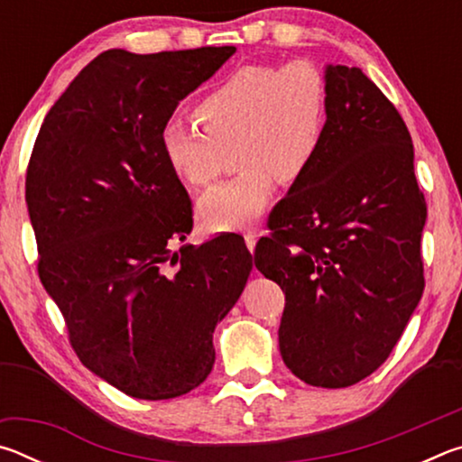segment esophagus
Masks as SVG:
<instances>
[{"instance_id":"esophagus-1","label":"esophagus","mask_w":462,"mask_h":462,"mask_svg":"<svg viewBox=\"0 0 462 462\" xmlns=\"http://www.w3.org/2000/svg\"><path fill=\"white\" fill-rule=\"evenodd\" d=\"M256 240H259V234H256V232H246L245 234V242H246V248L250 250V253H253V250H254Z\"/></svg>"}]
</instances>
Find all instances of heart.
<instances>
[{
	"instance_id": "obj_1",
	"label": "heart",
	"mask_w": 462,
	"mask_h": 462,
	"mask_svg": "<svg viewBox=\"0 0 462 462\" xmlns=\"http://www.w3.org/2000/svg\"><path fill=\"white\" fill-rule=\"evenodd\" d=\"M195 124L171 118L161 152L179 181L203 189L222 173L234 148L236 177L198 203L208 230H242L267 212L277 181L295 183L322 151L328 122L326 77L308 60L248 65L226 77L195 107Z\"/></svg>"
}]
</instances>
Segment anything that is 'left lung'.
<instances>
[{
  "mask_svg": "<svg viewBox=\"0 0 462 462\" xmlns=\"http://www.w3.org/2000/svg\"><path fill=\"white\" fill-rule=\"evenodd\" d=\"M324 77L322 151L273 209L254 264L285 293L287 369L340 389L387 361L418 308L426 201L395 106L358 67L326 65Z\"/></svg>",
  "mask_w": 462,
  "mask_h": 462,
  "instance_id": "obj_1",
  "label": "left lung"
}]
</instances>
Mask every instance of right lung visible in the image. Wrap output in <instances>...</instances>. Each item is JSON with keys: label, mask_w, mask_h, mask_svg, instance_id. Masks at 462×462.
<instances>
[{"label": "right lung", "mask_w": 462, "mask_h": 462, "mask_svg": "<svg viewBox=\"0 0 462 462\" xmlns=\"http://www.w3.org/2000/svg\"><path fill=\"white\" fill-rule=\"evenodd\" d=\"M234 52H101L46 114L30 156L38 275L79 361L136 400L206 381L216 326L253 271L238 234L173 250L193 228L191 203L161 152L179 101Z\"/></svg>", "instance_id": "right-lung-1"}]
</instances>
